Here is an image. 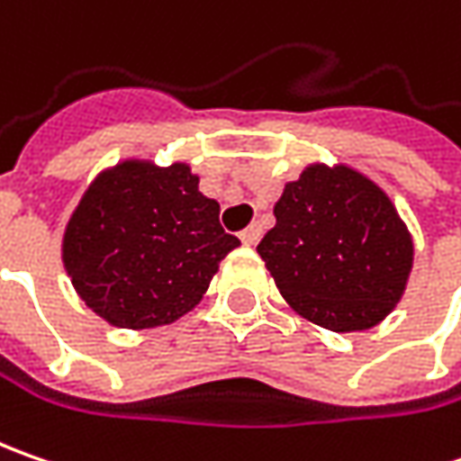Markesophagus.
<instances>
[{
	"label": "esophagus",
	"instance_id": "esophagus-1",
	"mask_svg": "<svg viewBox=\"0 0 461 461\" xmlns=\"http://www.w3.org/2000/svg\"><path fill=\"white\" fill-rule=\"evenodd\" d=\"M258 239H261V228H258V225H249V228L240 233V240H243L246 246H257Z\"/></svg>",
	"mask_w": 461,
	"mask_h": 461
}]
</instances>
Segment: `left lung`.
Returning <instances> with one entry per match:
<instances>
[{"instance_id":"1","label":"left lung","mask_w":461,"mask_h":461,"mask_svg":"<svg viewBox=\"0 0 461 461\" xmlns=\"http://www.w3.org/2000/svg\"><path fill=\"white\" fill-rule=\"evenodd\" d=\"M276 225L257 246L282 297L303 318L348 333L395 308L413 240L390 197L348 167H308L275 204Z\"/></svg>"}]
</instances>
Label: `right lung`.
Returning a JSON list of instances; mask_svg holds the SVG:
<instances>
[{"label": "right lung", "instance_id": "obj_1", "mask_svg": "<svg viewBox=\"0 0 461 461\" xmlns=\"http://www.w3.org/2000/svg\"><path fill=\"white\" fill-rule=\"evenodd\" d=\"M186 164L125 161L86 189L63 236V267L81 300L117 328L174 323L203 300L240 246L221 204Z\"/></svg>", "mask_w": 461, "mask_h": 461}]
</instances>
